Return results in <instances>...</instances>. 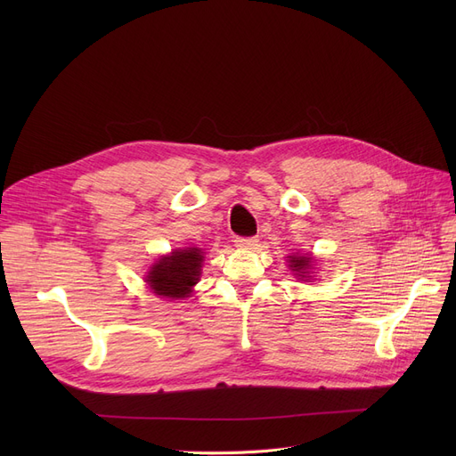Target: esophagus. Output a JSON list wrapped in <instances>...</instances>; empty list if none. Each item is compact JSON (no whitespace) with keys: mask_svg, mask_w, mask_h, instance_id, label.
<instances>
[{"mask_svg":"<svg viewBox=\"0 0 456 456\" xmlns=\"http://www.w3.org/2000/svg\"><path fill=\"white\" fill-rule=\"evenodd\" d=\"M234 246L240 248V249H255V246H258V238L256 236H238L234 240Z\"/></svg>","mask_w":456,"mask_h":456,"instance_id":"esophagus-1","label":"esophagus"}]
</instances>
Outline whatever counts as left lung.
Returning a JSON list of instances; mask_svg holds the SVG:
<instances>
[{
	"label": "left lung",
	"instance_id": "left-lung-1",
	"mask_svg": "<svg viewBox=\"0 0 456 456\" xmlns=\"http://www.w3.org/2000/svg\"><path fill=\"white\" fill-rule=\"evenodd\" d=\"M313 256L310 255H290L289 256V268L301 279V281H310L313 275H310V270H313Z\"/></svg>",
	"mask_w": 456,
	"mask_h": 456
}]
</instances>
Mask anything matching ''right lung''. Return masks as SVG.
Returning <instances> with one entry per match:
<instances>
[{"mask_svg": "<svg viewBox=\"0 0 456 456\" xmlns=\"http://www.w3.org/2000/svg\"><path fill=\"white\" fill-rule=\"evenodd\" d=\"M203 260L201 248L174 249L155 262L146 275V282L157 296L184 299L200 281Z\"/></svg>", "mask_w": 456, "mask_h": 456, "instance_id": "right-lung-1", "label": "right lung"}]
</instances>
